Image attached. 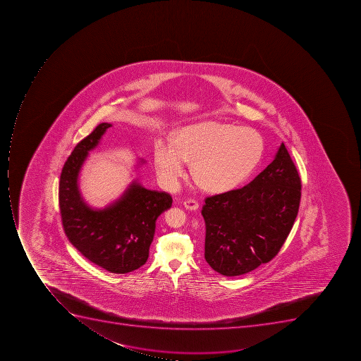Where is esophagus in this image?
I'll return each mask as SVG.
<instances>
[{"instance_id":"esophagus-1","label":"esophagus","mask_w":361,"mask_h":361,"mask_svg":"<svg viewBox=\"0 0 361 361\" xmlns=\"http://www.w3.org/2000/svg\"><path fill=\"white\" fill-rule=\"evenodd\" d=\"M183 204H184V207H186L188 210L190 211L197 210L200 207L199 203H197V201H195V200H186Z\"/></svg>"}]
</instances>
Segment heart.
Instances as JSON below:
<instances>
[{
    "label": "heart",
    "instance_id": "1",
    "mask_svg": "<svg viewBox=\"0 0 361 361\" xmlns=\"http://www.w3.org/2000/svg\"><path fill=\"white\" fill-rule=\"evenodd\" d=\"M264 152V140L253 128L207 121L184 126L173 133V143L157 141L154 164L160 183L177 188L186 161L200 188L224 193L238 186L253 173Z\"/></svg>",
    "mask_w": 361,
    "mask_h": 361
}]
</instances>
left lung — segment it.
<instances>
[{
    "mask_svg": "<svg viewBox=\"0 0 361 361\" xmlns=\"http://www.w3.org/2000/svg\"><path fill=\"white\" fill-rule=\"evenodd\" d=\"M300 196V177L281 143L250 184L205 199L207 264L222 276H237L270 262L291 231Z\"/></svg>",
    "mask_w": 361,
    "mask_h": 361,
    "instance_id": "8db88e82",
    "label": "left lung"
}]
</instances>
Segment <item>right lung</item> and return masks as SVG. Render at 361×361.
<instances>
[{"instance_id":"obj_1","label":"right lung","mask_w":361,"mask_h":361,"mask_svg":"<svg viewBox=\"0 0 361 361\" xmlns=\"http://www.w3.org/2000/svg\"><path fill=\"white\" fill-rule=\"evenodd\" d=\"M111 126L102 123L72 151L61 173L59 203L63 228L74 247L108 272L124 274L145 264L157 219L171 207L173 199L133 180L119 199L104 209L85 203L78 183L80 171L89 151Z\"/></svg>"}]
</instances>
